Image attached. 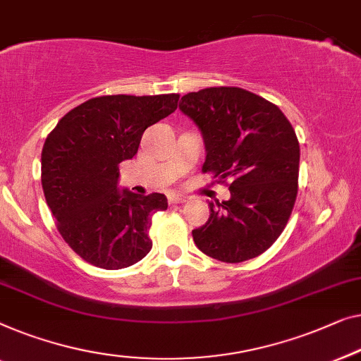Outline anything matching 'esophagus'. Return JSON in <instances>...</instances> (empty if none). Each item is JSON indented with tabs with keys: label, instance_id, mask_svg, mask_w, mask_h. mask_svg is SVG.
<instances>
[{
	"label": "esophagus",
	"instance_id": "34e87169",
	"mask_svg": "<svg viewBox=\"0 0 361 361\" xmlns=\"http://www.w3.org/2000/svg\"><path fill=\"white\" fill-rule=\"evenodd\" d=\"M180 202H185V196L175 195V192L169 195V204H180Z\"/></svg>",
	"mask_w": 361,
	"mask_h": 361
}]
</instances>
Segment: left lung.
<instances>
[{
	"instance_id": "1",
	"label": "left lung",
	"mask_w": 361,
	"mask_h": 361,
	"mask_svg": "<svg viewBox=\"0 0 361 361\" xmlns=\"http://www.w3.org/2000/svg\"><path fill=\"white\" fill-rule=\"evenodd\" d=\"M180 109L204 137L202 173L231 190L229 201L209 202V219L192 231L196 247L226 263L262 255L296 202L299 142L291 123L276 104L237 86L188 93Z\"/></svg>"
}]
</instances>
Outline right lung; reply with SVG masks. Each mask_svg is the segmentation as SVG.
Wrapping results in <instances>:
<instances>
[{"mask_svg": "<svg viewBox=\"0 0 361 361\" xmlns=\"http://www.w3.org/2000/svg\"><path fill=\"white\" fill-rule=\"evenodd\" d=\"M180 94H108L68 111L45 139L42 190L60 235L91 265L119 270L152 248V216L166 209L160 192L118 191L119 164L142 134L178 108Z\"/></svg>", "mask_w": 361, "mask_h": 361, "instance_id": "1", "label": "right lung"}]
</instances>
